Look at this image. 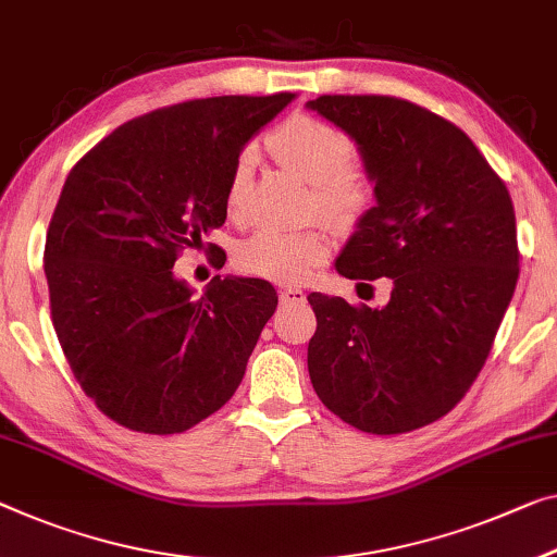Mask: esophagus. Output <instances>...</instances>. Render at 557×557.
<instances>
[{"label":"esophagus","instance_id":"1","mask_svg":"<svg viewBox=\"0 0 557 557\" xmlns=\"http://www.w3.org/2000/svg\"><path fill=\"white\" fill-rule=\"evenodd\" d=\"M278 301L284 308H290V306H304L306 304V294L301 288H284L278 294Z\"/></svg>","mask_w":557,"mask_h":557}]
</instances>
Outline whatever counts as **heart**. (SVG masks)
<instances>
[{
    "label": "heart",
    "instance_id": "1",
    "mask_svg": "<svg viewBox=\"0 0 557 557\" xmlns=\"http://www.w3.org/2000/svg\"><path fill=\"white\" fill-rule=\"evenodd\" d=\"M269 149L281 166L313 184V207L336 226H350L371 207L373 186L366 171L354 164V141L338 126L319 116L294 114L269 134ZM256 169V149L238 151L228 171L224 207L231 219H242L249 203ZM329 246L321 231H286L261 226L236 246L238 269L276 284H301L326 261Z\"/></svg>",
    "mask_w": 557,
    "mask_h": 557
}]
</instances>
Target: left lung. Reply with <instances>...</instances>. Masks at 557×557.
Wrapping results in <instances>:
<instances>
[{
	"mask_svg": "<svg viewBox=\"0 0 557 557\" xmlns=\"http://www.w3.org/2000/svg\"><path fill=\"white\" fill-rule=\"evenodd\" d=\"M356 141L375 203L336 259L346 278L393 281L386 306L311 294L308 375L358 431L438 421L481 373L518 284L510 194L456 124L396 97L306 104Z\"/></svg>",
	"mask_w": 557,
	"mask_h": 557,
	"instance_id": "obj_1",
	"label": "left lung"
}]
</instances>
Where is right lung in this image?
Masks as SVG:
<instances>
[{
    "label": "right lung",
    "mask_w": 557,
    "mask_h": 557,
    "mask_svg": "<svg viewBox=\"0 0 557 557\" xmlns=\"http://www.w3.org/2000/svg\"><path fill=\"white\" fill-rule=\"evenodd\" d=\"M296 94L157 109L104 136L66 176L45 246L51 321L84 393L132 431H189L226 404L278 296L269 281L174 276L226 221L228 171Z\"/></svg>",
    "instance_id": "right-lung-1"
}]
</instances>
